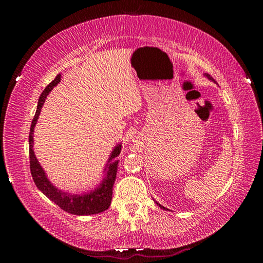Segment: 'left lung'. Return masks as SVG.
Masks as SVG:
<instances>
[{"label":"left lung","mask_w":263,"mask_h":263,"mask_svg":"<svg viewBox=\"0 0 263 263\" xmlns=\"http://www.w3.org/2000/svg\"><path fill=\"white\" fill-rule=\"evenodd\" d=\"M204 77H205V78H208L209 80H211V81H212V82H216V81H215V80H213V78H211V77H210V75H209V74H206V73H205V74H204ZM154 202H155V201H154ZM155 203H157V204H158V205H159L160 208H161V209H163V210H168V209H166V208H164V206H162V205H161V204H159L158 202H155Z\"/></svg>","instance_id":"1"}]
</instances>
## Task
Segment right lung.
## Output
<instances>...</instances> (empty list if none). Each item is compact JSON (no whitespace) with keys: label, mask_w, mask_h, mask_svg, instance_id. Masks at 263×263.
I'll use <instances>...</instances> for the list:
<instances>
[{"label":"right lung","mask_w":263,"mask_h":263,"mask_svg":"<svg viewBox=\"0 0 263 263\" xmlns=\"http://www.w3.org/2000/svg\"><path fill=\"white\" fill-rule=\"evenodd\" d=\"M61 80V74H58L57 78L53 81L47 84V87L44 89L41 97L38 100L37 111L31 123L30 135H29V154H30V169L31 175L34 181V184L37 188L42 191V193L50 198L52 202H54L58 206L61 208L62 210L72 213V215L77 216H89V215H96V213H101L105 210H108L111 199H112V186L116 180V175H117V164L118 160L116 158L118 157L122 149V144L116 145L112 152L110 153V157L106 161L105 168L103 171V179L97 184L94 189L84 191L82 194H70L67 191H62L61 189H58L57 186L53 185L52 182L48 180L46 176V173L44 171L41 163L35 158L33 152V132L34 126L38 122L39 114H41L42 108L44 105L47 95L52 91Z\"/></svg>","instance_id":"right-lung-1"}]
</instances>
